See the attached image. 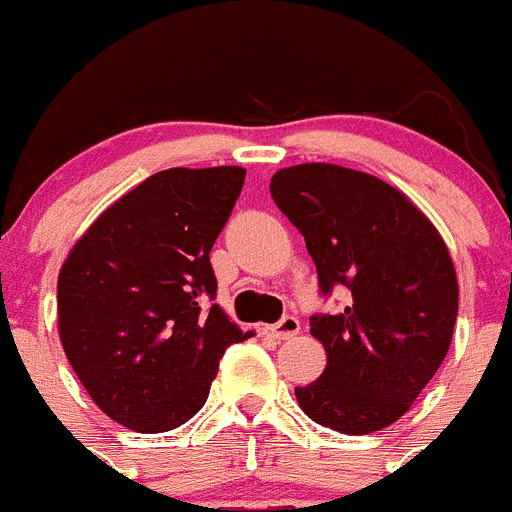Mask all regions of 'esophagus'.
Returning a JSON list of instances; mask_svg holds the SVG:
<instances>
[{
    "mask_svg": "<svg viewBox=\"0 0 512 512\" xmlns=\"http://www.w3.org/2000/svg\"><path fill=\"white\" fill-rule=\"evenodd\" d=\"M264 330L271 338H277V341H287V338H295L297 333H300V320H297L295 315H284L279 323L266 325Z\"/></svg>",
    "mask_w": 512,
    "mask_h": 512,
    "instance_id": "obj_1",
    "label": "esophagus"
}]
</instances>
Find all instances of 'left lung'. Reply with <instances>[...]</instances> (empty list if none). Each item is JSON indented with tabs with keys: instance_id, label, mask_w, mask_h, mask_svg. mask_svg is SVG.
<instances>
[{
	"instance_id": "8db88e82",
	"label": "left lung",
	"mask_w": 512,
	"mask_h": 512,
	"mask_svg": "<svg viewBox=\"0 0 512 512\" xmlns=\"http://www.w3.org/2000/svg\"><path fill=\"white\" fill-rule=\"evenodd\" d=\"M271 197L305 235L323 295L348 289L338 315H312L328 364L295 387L315 423L366 436L408 413L454 336L459 284L436 225L364 171L297 164L271 176Z\"/></svg>"
}]
</instances>
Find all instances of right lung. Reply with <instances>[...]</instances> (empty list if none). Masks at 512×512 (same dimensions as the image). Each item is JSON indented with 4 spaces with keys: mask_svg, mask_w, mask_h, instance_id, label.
I'll return each instance as SVG.
<instances>
[{
    "mask_svg": "<svg viewBox=\"0 0 512 512\" xmlns=\"http://www.w3.org/2000/svg\"><path fill=\"white\" fill-rule=\"evenodd\" d=\"M246 169H166L89 225L58 274V336L97 408L138 433L200 413L243 333L215 305L210 251Z\"/></svg>",
    "mask_w": 512,
    "mask_h": 512,
    "instance_id": "obj_1",
    "label": "right lung"
}]
</instances>
